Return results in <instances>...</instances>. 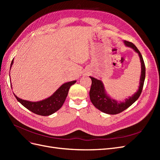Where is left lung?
<instances>
[{
	"mask_svg": "<svg viewBox=\"0 0 160 160\" xmlns=\"http://www.w3.org/2000/svg\"><path fill=\"white\" fill-rule=\"evenodd\" d=\"M124 43L126 46L132 48L139 57L140 62H141L142 71L139 79V89L138 91L135 92L132 97H129L128 98L125 99V101H122V102L119 101V102L118 101L111 99L106 93L102 81L97 79L94 77H90L92 81L89 91L91 101L96 108H98L99 110L105 113L115 115L122 112V111L130 107L135 101H137L142 91L145 78H146V67H145L142 55L138 48L132 42L124 41Z\"/></svg>",
	"mask_w": 160,
	"mask_h": 160,
	"instance_id": "1",
	"label": "left lung"
}]
</instances>
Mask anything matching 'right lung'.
<instances>
[{
	"label": "right lung",
	"mask_w": 160,
	"mask_h": 160,
	"mask_svg": "<svg viewBox=\"0 0 160 160\" xmlns=\"http://www.w3.org/2000/svg\"><path fill=\"white\" fill-rule=\"evenodd\" d=\"M13 60L11 62V68ZM75 83L76 81H72L62 84L49 98L42 101H36V102L24 100L18 98L14 94V95L18 102H20L24 107L32 111V113L39 115L48 116L54 113L62 107L67 98L70 87Z\"/></svg>",
	"instance_id": "right-lung-1"
}]
</instances>
